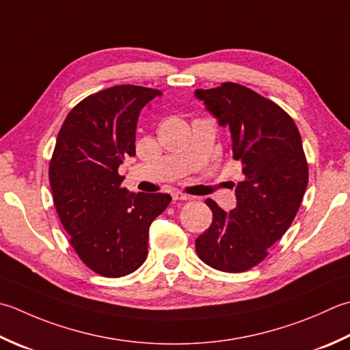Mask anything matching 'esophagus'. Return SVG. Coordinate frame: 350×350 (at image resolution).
<instances>
[{"mask_svg":"<svg viewBox=\"0 0 350 350\" xmlns=\"http://www.w3.org/2000/svg\"><path fill=\"white\" fill-rule=\"evenodd\" d=\"M171 197H173L174 202H177V200H189V196L179 193V191H174V193L171 194Z\"/></svg>","mask_w":350,"mask_h":350,"instance_id":"34e87169","label":"esophagus"}]
</instances>
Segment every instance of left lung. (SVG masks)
Returning <instances> with one entry per match:
<instances>
[{
    "instance_id": "1",
    "label": "left lung",
    "mask_w": 350,
    "mask_h": 350,
    "mask_svg": "<svg viewBox=\"0 0 350 350\" xmlns=\"http://www.w3.org/2000/svg\"><path fill=\"white\" fill-rule=\"evenodd\" d=\"M221 127H229L234 159L243 165L237 208L223 211L206 198L212 224L196 239V252L215 270L239 273L259 264L296 217L308 185L302 138L291 116L252 89L223 83L196 89Z\"/></svg>"
}]
</instances>
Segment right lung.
<instances>
[{"mask_svg":"<svg viewBox=\"0 0 350 350\" xmlns=\"http://www.w3.org/2000/svg\"><path fill=\"white\" fill-rule=\"evenodd\" d=\"M159 89L120 85L81 100L60 127L50 162L54 206L71 245L106 278L138 270L148 253V229L171 196L129 193L118 168L135 156L141 109Z\"/></svg>","mask_w":350,"mask_h":350,"instance_id":"obj_1","label":"right lung"}]
</instances>
